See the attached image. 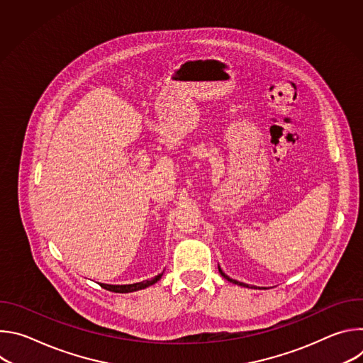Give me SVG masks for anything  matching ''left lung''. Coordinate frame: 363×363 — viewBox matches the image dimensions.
Returning a JSON list of instances; mask_svg holds the SVG:
<instances>
[{
	"mask_svg": "<svg viewBox=\"0 0 363 363\" xmlns=\"http://www.w3.org/2000/svg\"><path fill=\"white\" fill-rule=\"evenodd\" d=\"M218 272H220V274H221V276H223L225 280H228L230 283L238 284V286H241V287H251V289H257L255 286H248V284H245V283H241V281H237V280H234V279H230V277H228V276H227V274H225V273L221 270V267H220V266H218ZM258 289H260V287H258Z\"/></svg>",
	"mask_w": 363,
	"mask_h": 363,
	"instance_id": "8db88e82",
	"label": "left lung"
}]
</instances>
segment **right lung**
<instances>
[{"label":"right lung","mask_w":363,"mask_h":363,"mask_svg":"<svg viewBox=\"0 0 363 363\" xmlns=\"http://www.w3.org/2000/svg\"><path fill=\"white\" fill-rule=\"evenodd\" d=\"M164 273L155 276L153 279L150 280H145V281H139V283H133V284H105V283H99L103 289H106L109 291H115V293H132V291H138V290H142V289H146L152 284L157 283L158 280H161Z\"/></svg>","instance_id":"obj_1"}]
</instances>
